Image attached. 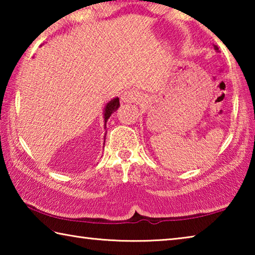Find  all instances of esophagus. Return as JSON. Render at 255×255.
Instances as JSON below:
<instances>
[{"label":"esophagus","instance_id":"1","mask_svg":"<svg viewBox=\"0 0 255 255\" xmlns=\"http://www.w3.org/2000/svg\"><path fill=\"white\" fill-rule=\"evenodd\" d=\"M139 93L135 90H130V91H127L125 92L122 97H120V100L124 103H131V102H135L138 98H139Z\"/></svg>","mask_w":255,"mask_h":255}]
</instances>
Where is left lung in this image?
Segmentation results:
<instances>
[{
  "label": "left lung",
  "mask_w": 255,
  "mask_h": 255,
  "mask_svg": "<svg viewBox=\"0 0 255 255\" xmlns=\"http://www.w3.org/2000/svg\"><path fill=\"white\" fill-rule=\"evenodd\" d=\"M215 49H216V50H217V49H218V47H217V46H215Z\"/></svg>",
  "instance_id": "8db88e82"
}]
</instances>
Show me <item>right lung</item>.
Instances as JSON below:
<instances>
[{"mask_svg": "<svg viewBox=\"0 0 255 255\" xmlns=\"http://www.w3.org/2000/svg\"><path fill=\"white\" fill-rule=\"evenodd\" d=\"M119 106H120L119 98H116V99H114V100H111L109 103H108L105 108V123H107V120L109 119L112 112H115L116 110H117Z\"/></svg>", "mask_w": 255, "mask_h": 255, "instance_id": "1", "label": "right lung"}]
</instances>
